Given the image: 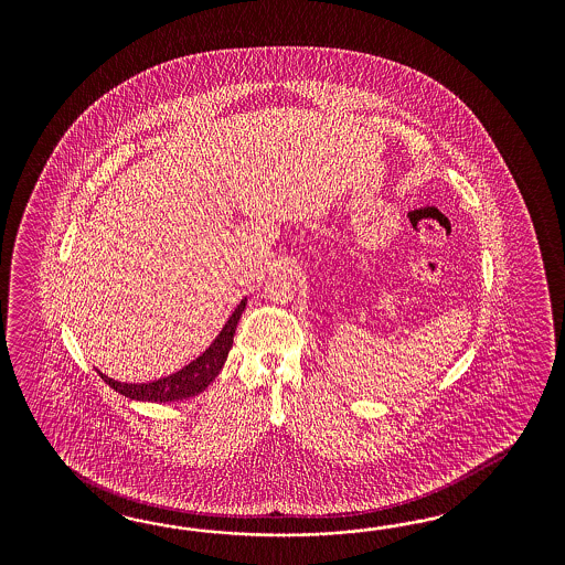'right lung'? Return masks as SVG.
Masks as SVG:
<instances>
[{"instance_id": "obj_1", "label": "right lung", "mask_w": 565, "mask_h": 565, "mask_svg": "<svg viewBox=\"0 0 565 565\" xmlns=\"http://www.w3.org/2000/svg\"><path fill=\"white\" fill-rule=\"evenodd\" d=\"M244 307H246V298L232 312V317L227 319L222 333L215 338V342L209 345L205 354L192 360L189 366H184L182 371H178L173 375L157 379L153 383H135V385L132 383H118V381H114V379H109L103 373H99V375L118 394L132 397V399L175 402V399H184L190 395L201 394L206 385H211L213 379L220 375V371H222L223 362L227 359V352L234 343V333H236V326H238L239 315H242Z\"/></svg>"}]
</instances>
